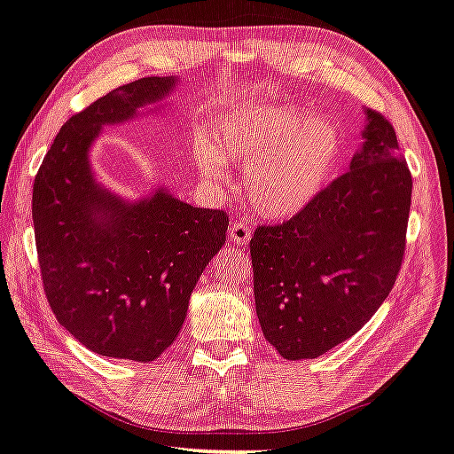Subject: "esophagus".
<instances>
[{
  "instance_id": "34e87169",
  "label": "esophagus",
  "mask_w": 454,
  "mask_h": 454,
  "mask_svg": "<svg viewBox=\"0 0 454 454\" xmlns=\"http://www.w3.org/2000/svg\"><path fill=\"white\" fill-rule=\"evenodd\" d=\"M229 237H231V241L235 243V246H246V243H249V239H251V227L246 221L235 219L231 223V227H229Z\"/></svg>"
}]
</instances>
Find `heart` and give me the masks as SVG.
Listing matches in <instances>:
<instances>
[{
	"mask_svg": "<svg viewBox=\"0 0 454 454\" xmlns=\"http://www.w3.org/2000/svg\"><path fill=\"white\" fill-rule=\"evenodd\" d=\"M340 152L339 123L298 106L235 109L217 120L215 144L207 137L194 142V160L207 180H225V158L246 168L249 205L266 219L304 211L331 180Z\"/></svg>",
	"mask_w": 454,
	"mask_h": 454,
	"instance_id": "heart-1",
	"label": "heart"
}]
</instances>
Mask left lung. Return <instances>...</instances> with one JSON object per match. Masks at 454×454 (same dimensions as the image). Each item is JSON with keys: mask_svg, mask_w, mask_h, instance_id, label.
Here are the masks:
<instances>
[{"mask_svg": "<svg viewBox=\"0 0 454 454\" xmlns=\"http://www.w3.org/2000/svg\"><path fill=\"white\" fill-rule=\"evenodd\" d=\"M364 144L312 203L251 237L255 312L284 359H315L375 315L402 266L412 176L386 117L365 109Z\"/></svg>", "mask_w": 454, "mask_h": 454, "instance_id": "obj_1", "label": "left lung"}]
</instances>
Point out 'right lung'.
<instances>
[{
    "label": "right lung",
    "mask_w": 454,
    "mask_h": 454,
    "mask_svg": "<svg viewBox=\"0 0 454 454\" xmlns=\"http://www.w3.org/2000/svg\"><path fill=\"white\" fill-rule=\"evenodd\" d=\"M178 76L117 87L62 125L34 180L42 284L59 323L103 357L154 361L186 318L188 300L225 246L229 217L158 186L129 200L95 178L89 152L106 125L162 111Z\"/></svg>",
    "instance_id": "obj_1"
}]
</instances>
